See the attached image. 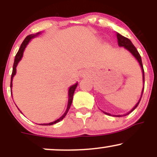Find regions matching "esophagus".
Returning a JSON list of instances; mask_svg holds the SVG:
<instances>
[{"label":"esophagus","mask_w":157,"mask_h":157,"mask_svg":"<svg viewBox=\"0 0 157 157\" xmlns=\"http://www.w3.org/2000/svg\"><path fill=\"white\" fill-rule=\"evenodd\" d=\"M88 75V74H87V72H86V71H82V72H81V74H80V76L82 77H86Z\"/></svg>","instance_id":"1"}]
</instances>
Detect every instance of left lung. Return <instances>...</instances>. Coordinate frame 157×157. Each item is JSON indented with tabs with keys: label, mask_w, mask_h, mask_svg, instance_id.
<instances>
[{
	"label": "left lung",
	"mask_w": 157,
	"mask_h": 157,
	"mask_svg": "<svg viewBox=\"0 0 157 157\" xmlns=\"http://www.w3.org/2000/svg\"><path fill=\"white\" fill-rule=\"evenodd\" d=\"M117 40H118V45L119 46H120V47H124L125 49L127 50V51H128L131 55H133V57H134L135 59H136V60H137V62L139 63V64H140V67H141V69H142V81H143V84H145V74H144V69H143V66H142V59H141V56L140 55V54H139V52L137 50H136V48L135 46L133 45L132 43H131V41L129 40L128 38H127V37H125L124 36H122L120 35V34L117 33ZM143 91H144V87L143 89L142 90V93H141V96H140V100H138L137 103L134 106V108H133L130 111H128V113H125V114H118V115H113V114H111V113H107V112H105V111H102V112L104 113H105V114L107 115H111V116H113V117H123V116H126V115L129 114V113L132 112L134 110L136 109V107H137L139 103H140V100H141V98H142V93H143Z\"/></svg>",
	"instance_id": "1"
}]
</instances>
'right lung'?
Instances as JSON below:
<instances>
[{
  "mask_svg": "<svg viewBox=\"0 0 157 157\" xmlns=\"http://www.w3.org/2000/svg\"><path fill=\"white\" fill-rule=\"evenodd\" d=\"M41 32H37L36 34H32V35H28L27 37L25 38L24 40H23V42L22 43V44H21V47H20L18 52H17V53L15 55V61H14V64H13V69H12V77H11V83H10V88L12 89V80H13V77H15V75H16V68H17V64H18V63L21 61V59H22L23 57V52L25 51V48L27 46V45L29 44V43L30 42V40H31L32 39L35 38V37H38V36L40 35ZM77 85H78V82H76L75 84L72 85V86H70L69 88H68V104H67V108H66V111H65V113L63 114L62 115V116L60 117V118L57 119V120H55V121L53 122H48V123H43V124H39V125H54V124L57 123V122L61 121V120L63 119L65 117H66V115L67 114L68 110H69L70 107H71V103H72V100H73V95H74V93H75V89H76ZM12 94V92H11ZM17 106V105H16ZM18 109V108H17ZM18 110L20 111V109H18ZM22 113V112H21Z\"/></svg>",
  "mask_w": 157,
  "mask_h": 157,
  "instance_id": "right-lung-1",
  "label": "right lung"
}]
</instances>
